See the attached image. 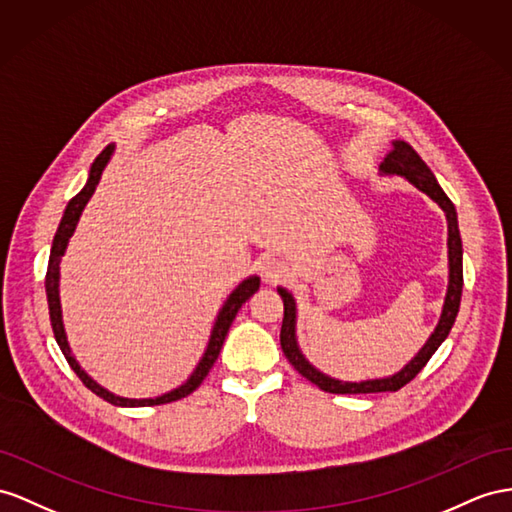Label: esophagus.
Here are the masks:
<instances>
[{
	"instance_id": "1",
	"label": "esophagus",
	"mask_w": 512,
	"mask_h": 512,
	"mask_svg": "<svg viewBox=\"0 0 512 512\" xmlns=\"http://www.w3.org/2000/svg\"><path fill=\"white\" fill-rule=\"evenodd\" d=\"M257 264H259L261 279H264L266 283H277V281L283 277V272H285L283 259H279L277 255H264V257H259Z\"/></svg>"
}]
</instances>
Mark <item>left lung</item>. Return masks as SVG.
I'll use <instances>...</instances> for the list:
<instances>
[{
	"label": "left lung",
	"mask_w": 512,
	"mask_h": 512,
	"mask_svg": "<svg viewBox=\"0 0 512 512\" xmlns=\"http://www.w3.org/2000/svg\"><path fill=\"white\" fill-rule=\"evenodd\" d=\"M378 173L383 177H402L409 181L413 188H417L422 194H426L432 203L441 207V212L448 220V290H445L441 316L435 326V331L430 333L426 344L417 350V355L404 365L402 370L393 372L389 376H378V378H365V381H339L329 374L318 370L298 346V335H296V320H298V309H296V298L290 290H285L279 285L277 290L283 298V324H281V348L283 355L287 357L298 374H303L307 381L318 385L320 389L329 393H376V391H398L409 381L422 372L428 359L435 355L437 348L445 342V337L450 335L452 324L458 316V307H461V294H463V242H461V231H458V216L456 207L448 199V194L443 192L439 186L437 177L432 175V170L426 166V162L415 153L409 142L404 140H393L391 151L385 155L381 162Z\"/></svg>",
	"instance_id": "8db88e82"
}]
</instances>
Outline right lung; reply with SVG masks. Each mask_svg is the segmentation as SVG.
Masks as SVG:
<instances>
[{
  "mask_svg": "<svg viewBox=\"0 0 512 512\" xmlns=\"http://www.w3.org/2000/svg\"><path fill=\"white\" fill-rule=\"evenodd\" d=\"M116 151V144H108L106 149H103L97 160L90 164L88 170V179L84 183V188L77 192L73 199L64 207V214L62 220L58 225V231L54 235V244H51V253H49V266H47V277H45V292H47V305H49V320H51V329H54V337L56 342L62 350L64 359L69 361L71 370L80 376V381L93 391L97 393L99 398H103L106 402L114 404V406H155V404H168V402H175L179 398H186L188 393H192L196 387L203 383V378L212 370V365L216 363L218 355H220V348L225 344V337L229 333V326L235 320V313L240 311V307L246 303L248 298H251L257 290H259V277L257 274H251V277H246L244 281H240L238 285L233 287L231 294L227 296L225 303L218 309V316L212 324V333H209L207 339V346L203 350V355L196 363V368L192 370V374L188 376L186 383H181L179 387L170 389L162 396H155V398H123V396H116V393L108 391L106 387H101L93 376L86 374V370L80 365V361L75 359L73 350L69 346V337H67V329H64V320H62V305H60V264H62V257L67 253V246L73 238V233L77 229V222L82 218L84 207L88 205L90 196L95 194L103 170L108 168L112 155Z\"/></svg>",
  "mask_w": 512,
  "mask_h": 512,
  "instance_id": "right-lung-1",
  "label": "right lung"
}]
</instances>
